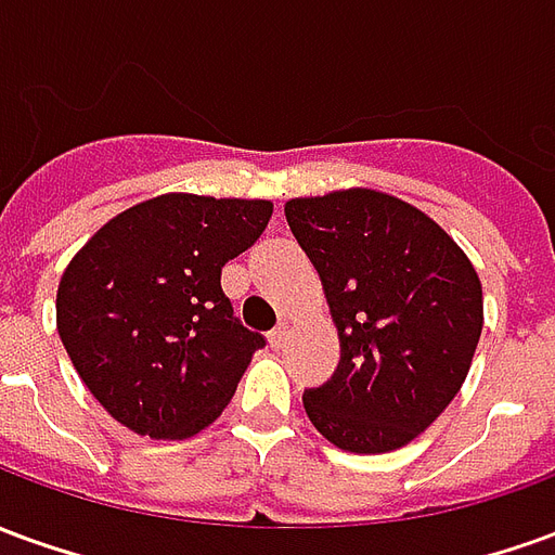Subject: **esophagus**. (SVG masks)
I'll return each instance as SVG.
<instances>
[{"label":"esophagus","instance_id":"34e87169","mask_svg":"<svg viewBox=\"0 0 555 555\" xmlns=\"http://www.w3.org/2000/svg\"><path fill=\"white\" fill-rule=\"evenodd\" d=\"M288 336H291L288 326L279 324L276 330L270 333V348H273V350H282V348H285V345H288Z\"/></svg>","mask_w":555,"mask_h":555}]
</instances>
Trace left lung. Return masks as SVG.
Returning <instances> with one entry per match:
<instances>
[{"instance_id":"1","label":"left lung","mask_w":555,"mask_h":555,"mask_svg":"<svg viewBox=\"0 0 555 555\" xmlns=\"http://www.w3.org/2000/svg\"><path fill=\"white\" fill-rule=\"evenodd\" d=\"M338 330L333 377L302 392L326 440L357 454L408 446L452 404L485 302L464 249L418 207L353 186L285 205Z\"/></svg>"}]
</instances>
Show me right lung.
Listing matches in <instances>:
<instances>
[{
	"instance_id": "obj_1",
	"label": "right lung",
	"mask_w": 555,
	"mask_h": 555,
	"mask_svg": "<svg viewBox=\"0 0 555 555\" xmlns=\"http://www.w3.org/2000/svg\"><path fill=\"white\" fill-rule=\"evenodd\" d=\"M270 217L264 198L166 193L127 207L74 255L55 326L115 422L186 440L225 410L264 336L234 318L219 276Z\"/></svg>"
}]
</instances>
